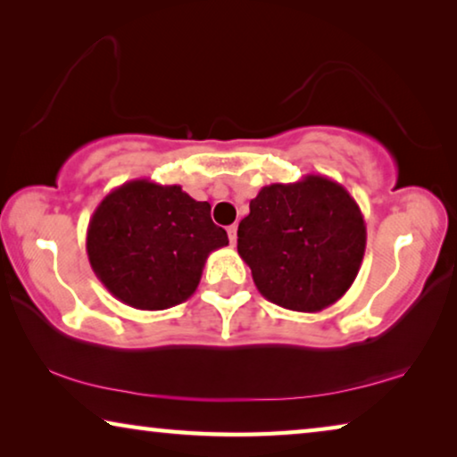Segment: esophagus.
<instances>
[{"mask_svg":"<svg viewBox=\"0 0 457 457\" xmlns=\"http://www.w3.org/2000/svg\"><path fill=\"white\" fill-rule=\"evenodd\" d=\"M228 236H229V242L236 244L237 242V226L234 223V226L228 228Z\"/></svg>","mask_w":457,"mask_h":457,"instance_id":"34e87169","label":"esophagus"}]
</instances>
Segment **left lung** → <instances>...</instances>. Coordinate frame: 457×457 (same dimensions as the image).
<instances>
[{
    "label": "left lung",
    "mask_w": 457,
    "mask_h": 457,
    "mask_svg": "<svg viewBox=\"0 0 457 457\" xmlns=\"http://www.w3.org/2000/svg\"><path fill=\"white\" fill-rule=\"evenodd\" d=\"M364 250L366 223L356 199L323 175L262 187L237 226V254L260 295L299 313L342 299Z\"/></svg>",
    "instance_id": "obj_1"
}]
</instances>
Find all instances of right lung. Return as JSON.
Masks as SVG:
<instances>
[{"instance_id": "right-lung-1", "label": "right lung", "mask_w": 457, "mask_h": 457, "mask_svg": "<svg viewBox=\"0 0 457 457\" xmlns=\"http://www.w3.org/2000/svg\"><path fill=\"white\" fill-rule=\"evenodd\" d=\"M228 244L207 201L148 179L128 180L105 195L87 228L93 272L115 299L142 311L189 299L209 254Z\"/></svg>"}]
</instances>
